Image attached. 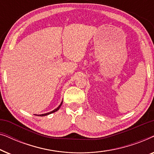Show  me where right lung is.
Returning a JSON list of instances; mask_svg holds the SVG:
<instances>
[{"label": "right lung", "mask_w": 154, "mask_h": 154, "mask_svg": "<svg viewBox=\"0 0 154 154\" xmlns=\"http://www.w3.org/2000/svg\"><path fill=\"white\" fill-rule=\"evenodd\" d=\"M62 102H63V101L62 102H61V104H60V106H59L57 108V109H54L53 111H50V112H48V113H43V114H39V115H38V114H35V116H48V115H49V114H51V113H54V112H55V111H57L59 109H60V106H62Z\"/></svg>", "instance_id": "add662e5"}]
</instances>
